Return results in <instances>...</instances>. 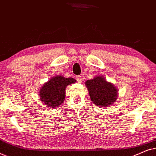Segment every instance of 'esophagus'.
<instances>
[{
  "instance_id": "obj_1",
  "label": "esophagus",
  "mask_w": 156,
  "mask_h": 156,
  "mask_svg": "<svg viewBox=\"0 0 156 156\" xmlns=\"http://www.w3.org/2000/svg\"><path fill=\"white\" fill-rule=\"evenodd\" d=\"M76 80H77L78 82L81 83V82H82V80H83L82 76H76Z\"/></svg>"
}]
</instances>
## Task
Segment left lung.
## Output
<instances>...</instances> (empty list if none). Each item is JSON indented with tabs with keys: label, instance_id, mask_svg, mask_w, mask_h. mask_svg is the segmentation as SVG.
<instances>
[{
	"label": "left lung",
	"instance_id": "8db88e82",
	"mask_svg": "<svg viewBox=\"0 0 156 156\" xmlns=\"http://www.w3.org/2000/svg\"><path fill=\"white\" fill-rule=\"evenodd\" d=\"M91 101L95 105L104 107L116 102L118 89L112 82L106 81L104 76H97L85 82Z\"/></svg>",
	"mask_w": 156,
	"mask_h": 156
}]
</instances>
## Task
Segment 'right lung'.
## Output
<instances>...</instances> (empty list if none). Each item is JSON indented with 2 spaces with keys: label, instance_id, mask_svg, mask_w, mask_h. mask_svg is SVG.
<instances>
[{
  "label": "right lung",
  "instance_id": "add662e5",
  "mask_svg": "<svg viewBox=\"0 0 156 156\" xmlns=\"http://www.w3.org/2000/svg\"><path fill=\"white\" fill-rule=\"evenodd\" d=\"M76 82L74 78H66L60 74L53 76L40 89V101L49 108L57 107L63 103L65 99L66 87Z\"/></svg>",
  "mask_w": 156,
  "mask_h": 156
}]
</instances>
